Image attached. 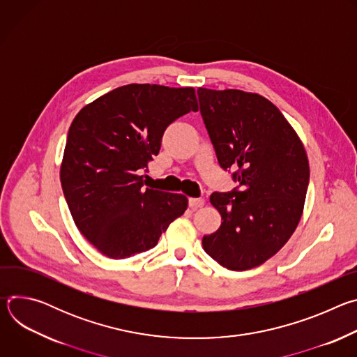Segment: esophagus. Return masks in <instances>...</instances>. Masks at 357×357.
<instances>
[{"label": "esophagus", "mask_w": 357, "mask_h": 357, "mask_svg": "<svg viewBox=\"0 0 357 357\" xmlns=\"http://www.w3.org/2000/svg\"><path fill=\"white\" fill-rule=\"evenodd\" d=\"M203 205H205V199L203 197H190L189 199V208L193 211L202 208Z\"/></svg>", "instance_id": "esophagus-1"}]
</instances>
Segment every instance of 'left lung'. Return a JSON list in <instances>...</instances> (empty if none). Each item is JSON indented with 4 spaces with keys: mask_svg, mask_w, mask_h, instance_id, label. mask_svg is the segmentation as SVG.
Here are the masks:
<instances>
[{
    "mask_svg": "<svg viewBox=\"0 0 357 357\" xmlns=\"http://www.w3.org/2000/svg\"><path fill=\"white\" fill-rule=\"evenodd\" d=\"M200 114L223 169L238 186L215 192L218 231L202 244L220 266L244 271L271 259L295 231L310 182L303 144L266 97L243 90L199 87Z\"/></svg>",
    "mask_w": 357,
    "mask_h": 357,
    "instance_id": "8db88e82",
    "label": "left lung"
}]
</instances>
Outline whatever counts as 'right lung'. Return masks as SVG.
Here are the masks:
<instances>
[{"mask_svg":"<svg viewBox=\"0 0 357 357\" xmlns=\"http://www.w3.org/2000/svg\"><path fill=\"white\" fill-rule=\"evenodd\" d=\"M193 87L127 84L84 106L70 124L61 182L80 233L106 257L155 247L188 208L181 193L144 186L167 127L197 112Z\"/></svg>","mask_w":357,"mask_h":357,"instance_id":"add662e5","label":"right lung"}]
</instances>
